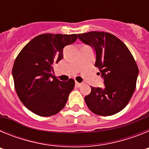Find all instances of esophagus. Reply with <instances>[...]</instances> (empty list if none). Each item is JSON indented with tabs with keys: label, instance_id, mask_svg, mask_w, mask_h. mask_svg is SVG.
Here are the masks:
<instances>
[{
	"label": "esophagus",
	"instance_id": "obj_1",
	"mask_svg": "<svg viewBox=\"0 0 149 149\" xmlns=\"http://www.w3.org/2000/svg\"><path fill=\"white\" fill-rule=\"evenodd\" d=\"M82 84L81 83H78V82H75V86H77V87H81V86H82Z\"/></svg>",
	"mask_w": 149,
	"mask_h": 149
}]
</instances>
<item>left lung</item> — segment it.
Here are the masks:
<instances>
[{
	"mask_svg": "<svg viewBox=\"0 0 149 149\" xmlns=\"http://www.w3.org/2000/svg\"><path fill=\"white\" fill-rule=\"evenodd\" d=\"M79 39L93 48L95 66L104 79V87H91L84 100L89 110L99 116H111L123 110L136 88L139 69L127 46L108 33L78 34Z\"/></svg>",
	"mask_w": 149,
	"mask_h": 149,
	"instance_id": "left-lung-1",
	"label": "left lung"
}]
</instances>
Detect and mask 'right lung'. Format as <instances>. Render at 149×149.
Masks as SVG:
<instances>
[{
	"instance_id": "1",
	"label": "right lung",
	"mask_w": 149,
	"mask_h": 149,
	"mask_svg": "<svg viewBox=\"0 0 149 149\" xmlns=\"http://www.w3.org/2000/svg\"><path fill=\"white\" fill-rule=\"evenodd\" d=\"M77 39V34H42L27 43L15 59L12 71L15 91L33 113L51 116L65 107L74 81H59L52 66L63 59L64 47Z\"/></svg>"
}]
</instances>
